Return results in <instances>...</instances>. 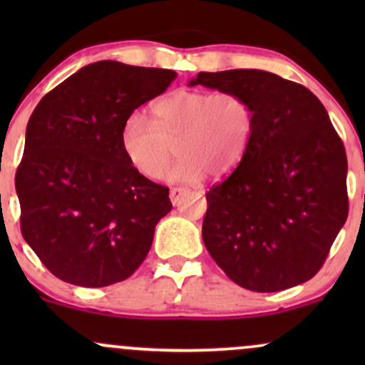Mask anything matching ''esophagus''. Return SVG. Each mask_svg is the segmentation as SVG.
Returning a JSON list of instances; mask_svg holds the SVG:
<instances>
[{
	"instance_id": "obj_1",
	"label": "esophagus",
	"mask_w": 365,
	"mask_h": 365,
	"mask_svg": "<svg viewBox=\"0 0 365 365\" xmlns=\"http://www.w3.org/2000/svg\"><path fill=\"white\" fill-rule=\"evenodd\" d=\"M188 194V190L187 188H183V187H173L170 190V200H171V204H173V206H177V204H180L182 202V199L183 197H185Z\"/></svg>"
}]
</instances>
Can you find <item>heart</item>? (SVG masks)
<instances>
[{
	"instance_id": "b5f03b06",
	"label": "heart",
	"mask_w": 365,
	"mask_h": 365,
	"mask_svg": "<svg viewBox=\"0 0 365 365\" xmlns=\"http://www.w3.org/2000/svg\"><path fill=\"white\" fill-rule=\"evenodd\" d=\"M255 130L252 103L240 92L178 89L153 106V120L132 113L123 121L120 145L140 175L161 178L171 154L178 161L170 182L195 183L209 173L221 178L245 158Z\"/></svg>"
}]
</instances>
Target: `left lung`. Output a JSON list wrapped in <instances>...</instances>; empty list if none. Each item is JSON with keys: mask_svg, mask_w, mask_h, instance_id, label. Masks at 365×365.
Listing matches in <instances>:
<instances>
[{"mask_svg": "<svg viewBox=\"0 0 365 365\" xmlns=\"http://www.w3.org/2000/svg\"><path fill=\"white\" fill-rule=\"evenodd\" d=\"M188 86L240 92L255 111L245 158L206 194L207 252L247 290L305 283L349 216V165L328 111L307 87L264 70L200 72Z\"/></svg>", "mask_w": 365, "mask_h": 365, "instance_id": "8db88e82", "label": "left lung"}]
</instances>
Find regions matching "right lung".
I'll list each match as a JSON object with an SVG mask.
<instances>
[{
  "label": "right lung",
  "mask_w": 365,
  "mask_h": 365,
  "mask_svg": "<svg viewBox=\"0 0 365 365\" xmlns=\"http://www.w3.org/2000/svg\"><path fill=\"white\" fill-rule=\"evenodd\" d=\"M177 78L104 60L41 99L15 175L22 235L56 278L87 288L135 273L171 211L168 187L140 175L120 145L123 121Z\"/></svg>",
  "instance_id": "add662e5"
}]
</instances>
